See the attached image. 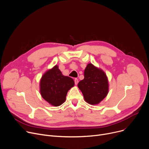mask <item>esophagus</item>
Instances as JSON below:
<instances>
[{"instance_id": "1", "label": "esophagus", "mask_w": 149, "mask_h": 149, "mask_svg": "<svg viewBox=\"0 0 149 149\" xmlns=\"http://www.w3.org/2000/svg\"><path fill=\"white\" fill-rule=\"evenodd\" d=\"M78 82H79V81H78V79H76H76H74V84H75V85H77Z\"/></svg>"}]
</instances>
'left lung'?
I'll return each mask as SVG.
<instances>
[{
    "instance_id": "left-lung-1",
    "label": "left lung",
    "mask_w": 149,
    "mask_h": 149,
    "mask_svg": "<svg viewBox=\"0 0 149 149\" xmlns=\"http://www.w3.org/2000/svg\"><path fill=\"white\" fill-rule=\"evenodd\" d=\"M77 86L85 101L92 105L99 104L109 92V82L106 73L91 63L85 68L84 79L79 82Z\"/></svg>"
}]
</instances>
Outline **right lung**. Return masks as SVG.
<instances>
[{"mask_svg": "<svg viewBox=\"0 0 149 149\" xmlns=\"http://www.w3.org/2000/svg\"><path fill=\"white\" fill-rule=\"evenodd\" d=\"M73 79L64 76L58 65H55L42 76L40 93L43 98L54 106H59L65 101L68 91L74 86Z\"/></svg>", "mask_w": 149, "mask_h": 149, "instance_id": "right-lung-1", "label": "right lung"}]
</instances>
